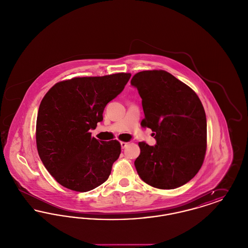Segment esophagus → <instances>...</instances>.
<instances>
[{"mask_svg":"<svg viewBox=\"0 0 248 248\" xmlns=\"http://www.w3.org/2000/svg\"><path fill=\"white\" fill-rule=\"evenodd\" d=\"M121 146H122V149H124L128 146V143L127 142L122 141L121 142Z\"/></svg>","mask_w":248,"mask_h":248,"instance_id":"obj_1","label":"esophagus"}]
</instances>
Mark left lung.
Listing matches in <instances>:
<instances>
[{"label": "left lung", "instance_id": "obj_1", "mask_svg": "<svg viewBox=\"0 0 248 248\" xmlns=\"http://www.w3.org/2000/svg\"><path fill=\"white\" fill-rule=\"evenodd\" d=\"M131 84L142 98L141 126L154 131L156 145L139 143V176L150 186L178 188L200 170L206 152V117L200 98L187 84L163 70L136 73Z\"/></svg>", "mask_w": 248, "mask_h": 248}]
</instances>
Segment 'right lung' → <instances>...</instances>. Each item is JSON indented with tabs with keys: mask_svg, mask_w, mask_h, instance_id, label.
Here are the masks:
<instances>
[{
	"mask_svg": "<svg viewBox=\"0 0 248 248\" xmlns=\"http://www.w3.org/2000/svg\"><path fill=\"white\" fill-rule=\"evenodd\" d=\"M131 73L74 77L52 86L39 107L36 146L50 175L67 189L85 192L104 183L121 154L118 140L92 137L107 104Z\"/></svg>",
	"mask_w": 248,
	"mask_h": 248,
	"instance_id": "add662e5",
	"label": "right lung"
}]
</instances>
